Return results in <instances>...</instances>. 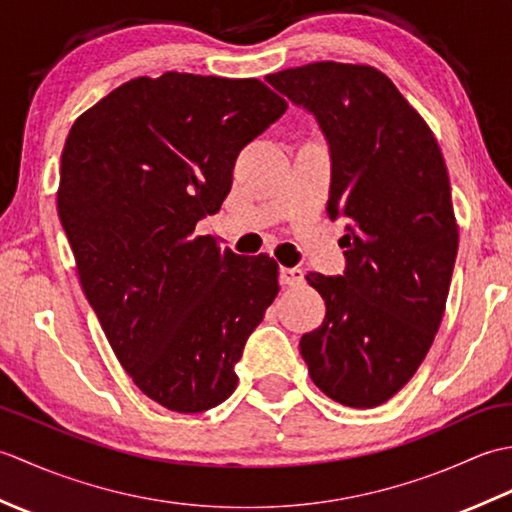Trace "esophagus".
<instances>
[{"label": "esophagus", "instance_id": "esophagus-1", "mask_svg": "<svg viewBox=\"0 0 512 512\" xmlns=\"http://www.w3.org/2000/svg\"><path fill=\"white\" fill-rule=\"evenodd\" d=\"M279 281L281 286H299L306 281V275H303L301 268H288V266H281L279 268Z\"/></svg>", "mask_w": 512, "mask_h": 512}]
</instances>
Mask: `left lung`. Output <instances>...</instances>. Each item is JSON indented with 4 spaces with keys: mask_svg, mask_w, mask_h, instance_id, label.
Listing matches in <instances>:
<instances>
[{
    "mask_svg": "<svg viewBox=\"0 0 512 512\" xmlns=\"http://www.w3.org/2000/svg\"><path fill=\"white\" fill-rule=\"evenodd\" d=\"M266 81L317 116L332 151L330 220H345V275L310 273L325 319L301 336L312 383L369 409L409 383L436 339L458 255L436 136L387 74L317 61Z\"/></svg>",
    "mask_w": 512,
    "mask_h": 512,
    "instance_id": "8db88e82",
    "label": "left lung"
}]
</instances>
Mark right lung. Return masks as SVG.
<instances>
[{
    "mask_svg": "<svg viewBox=\"0 0 512 512\" xmlns=\"http://www.w3.org/2000/svg\"><path fill=\"white\" fill-rule=\"evenodd\" d=\"M286 107L259 79L165 72L118 85L65 138L57 209L81 288L118 363L171 411L233 394L279 292L273 257L222 250L195 224L220 211L237 154Z\"/></svg>",
    "mask_w": 512,
    "mask_h": 512,
    "instance_id": "right-lung-1",
    "label": "right lung"
}]
</instances>
